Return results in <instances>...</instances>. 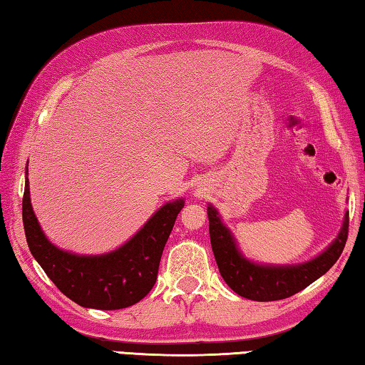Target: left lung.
I'll use <instances>...</instances> for the list:
<instances>
[{"label":"left lung","instance_id":"8db88e82","mask_svg":"<svg viewBox=\"0 0 365 365\" xmlns=\"http://www.w3.org/2000/svg\"><path fill=\"white\" fill-rule=\"evenodd\" d=\"M348 212L343 227L329 248L312 261L298 265H259L240 252L233 235L222 224L215 207L207 206L209 237L222 279L235 293L252 301H277L296 294L329 272L338 261L348 240Z\"/></svg>","mask_w":365,"mask_h":365}]
</instances>
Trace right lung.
<instances>
[{"mask_svg":"<svg viewBox=\"0 0 365 365\" xmlns=\"http://www.w3.org/2000/svg\"><path fill=\"white\" fill-rule=\"evenodd\" d=\"M183 205V200L164 205L125 245L101 256L72 255L49 243L35 217L27 177L22 220L30 252L61 293L78 306L114 311L137 304L151 292L164 246Z\"/></svg>","mask_w":365,"mask_h":365,"instance_id":"add662e5","label":"right lung"}]
</instances>
